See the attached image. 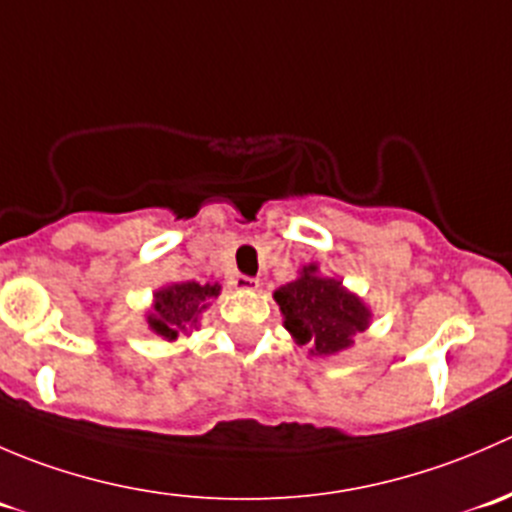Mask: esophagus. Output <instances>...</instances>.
Wrapping results in <instances>:
<instances>
[{
	"instance_id": "esophagus-1",
	"label": "esophagus",
	"mask_w": 512,
	"mask_h": 512,
	"mask_svg": "<svg viewBox=\"0 0 512 512\" xmlns=\"http://www.w3.org/2000/svg\"><path fill=\"white\" fill-rule=\"evenodd\" d=\"M257 287H260V280H255V277H237L235 280V289H242V292H250Z\"/></svg>"
}]
</instances>
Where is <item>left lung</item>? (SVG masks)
Returning a JSON list of instances; mask_svg holds the SVG:
<instances>
[{"instance_id":"8db88e82","label":"left lung","mask_w":512,"mask_h":512,"mask_svg":"<svg viewBox=\"0 0 512 512\" xmlns=\"http://www.w3.org/2000/svg\"><path fill=\"white\" fill-rule=\"evenodd\" d=\"M272 297L289 337L297 347H309L312 356H334L352 349L356 334L366 332L374 317L359 294L337 277L322 275L317 262L304 265Z\"/></svg>"}]
</instances>
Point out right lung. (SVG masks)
Returning a JSON list of instances; mask_svg holds the SVG:
<instances>
[{
    "label": "right lung",
    "mask_w": 512,
    "mask_h": 512,
    "mask_svg": "<svg viewBox=\"0 0 512 512\" xmlns=\"http://www.w3.org/2000/svg\"><path fill=\"white\" fill-rule=\"evenodd\" d=\"M220 285H200V282H173L153 292V304L146 312V324L153 334L165 342H175L180 334H193L200 327V319L210 309V302L218 299Z\"/></svg>",
    "instance_id": "1"
}]
</instances>
